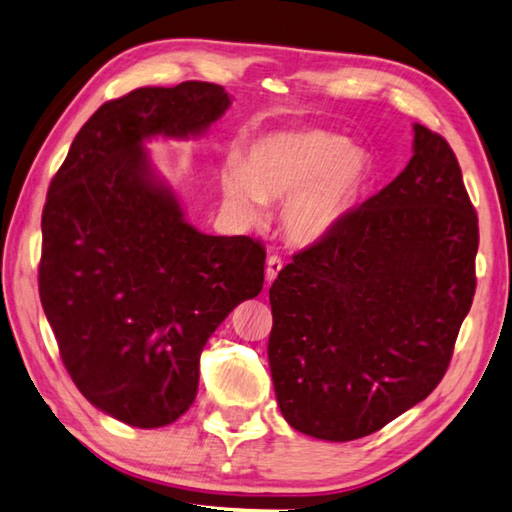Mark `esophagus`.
<instances>
[{"label":"esophagus","instance_id":"1","mask_svg":"<svg viewBox=\"0 0 512 512\" xmlns=\"http://www.w3.org/2000/svg\"><path fill=\"white\" fill-rule=\"evenodd\" d=\"M282 259L277 257V255H271L266 259V280H268V284H271L277 275H280V271H282Z\"/></svg>","mask_w":512,"mask_h":512}]
</instances>
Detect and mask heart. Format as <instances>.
<instances>
[{"instance_id":"heart-1","label":"heart","mask_w":512,"mask_h":512,"mask_svg":"<svg viewBox=\"0 0 512 512\" xmlns=\"http://www.w3.org/2000/svg\"><path fill=\"white\" fill-rule=\"evenodd\" d=\"M371 161L347 136L327 129H286L255 138L246 159L221 167V192L248 224H259L266 201H282L284 230L297 244H315L345 219L365 190Z\"/></svg>"}]
</instances>
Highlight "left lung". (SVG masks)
<instances>
[{
  "label": "left lung",
  "instance_id": "1",
  "mask_svg": "<svg viewBox=\"0 0 512 512\" xmlns=\"http://www.w3.org/2000/svg\"><path fill=\"white\" fill-rule=\"evenodd\" d=\"M477 212L443 136L414 125V156L271 291L268 362L297 432L353 441L434 392L475 297Z\"/></svg>",
  "mask_w": 512,
  "mask_h": 512
}]
</instances>
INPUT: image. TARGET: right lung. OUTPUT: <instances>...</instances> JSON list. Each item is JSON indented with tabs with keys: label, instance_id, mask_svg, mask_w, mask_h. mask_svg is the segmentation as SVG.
Here are the masks:
<instances>
[{
	"label": "right lung",
	"instance_id": "obj_1",
	"mask_svg": "<svg viewBox=\"0 0 512 512\" xmlns=\"http://www.w3.org/2000/svg\"><path fill=\"white\" fill-rule=\"evenodd\" d=\"M228 107L224 87L197 80L109 100L46 194V320L80 394L127 425L150 430L188 412L208 338L262 293L264 246L190 226L143 147L152 136H199Z\"/></svg>",
	"mask_w": 512,
	"mask_h": 512
}]
</instances>
